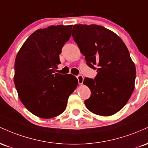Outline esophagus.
Instances as JSON below:
<instances>
[{"mask_svg":"<svg viewBox=\"0 0 148 148\" xmlns=\"http://www.w3.org/2000/svg\"><path fill=\"white\" fill-rule=\"evenodd\" d=\"M78 79V82H79V84H83V82H84V76L82 75H79L76 76Z\"/></svg>","mask_w":148,"mask_h":148,"instance_id":"34e87169","label":"esophagus"}]
</instances>
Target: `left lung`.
<instances>
[{
  "label": "left lung",
  "mask_w": 148,
  "mask_h": 148,
  "mask_svg": "<svg viewBox=\"0 0 148 148\" xmlns=\"http://www.w3.org/2000/svg\"><path fill=\"white\" fill-rule=\"evenodd\" d=\"M72 37L88 65L97 72L94 79L84 81L91 91L85 104L95 114H115L125 106L134 90L136 67L126 45L113 31L95 24L74 25Z\"/></svg>",
  "instance_id": "8db88e82"
}]
</instances>
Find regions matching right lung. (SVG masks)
<instances>
[{"mask_svg": "<svg viewBox=\"0 0 148 148\" xmlns=\"http://www.w3.org/2000/svg\"><path fill=\"white\" fill-rule=\"evenodd\" d=\"M72 28L58 25L37 30L15 59L14 82L18 97L30 113L40 118H52L63 113L69 96L78 86L74 76L55 72Z\"/></svg>", "mask_w": 148, "mask_h": 148, "instance_id": "right-lung-1", "label": "right lung"}]
</instances>
